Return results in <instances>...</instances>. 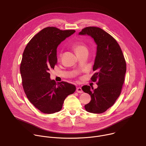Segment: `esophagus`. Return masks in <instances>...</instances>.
Here are the masks:
<instances>
[{
  "label": "esophagus",
  "mask_w": 146,
  "mask_h": 146,
  "mask_svg": "<svg viewBox=\"0 0 146 146\" xmlns=\"http://www.w3.org/2000/svg\"><path fill=\"white\" fill-rule=\"evenodd\" d=\"M76 92L78 93H82L83 91L81 87H77L76 88Z\"/></svg>",
  "instance_id": "1"
}]
</instances>
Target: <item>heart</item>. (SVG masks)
<instances>
[{
  "mask_svg": "<svg viewBox=\"0 0 146 146\" xmlns=\"http://www.w3.org/2000/svg\"><path fill=\"white\" fill-rule=\"evenodd\" d=\"M73 48L76 51L77 55H78L85 51H87V48L84 43H82L80 41H77L73 44ZM60 54H59V56H60Z\"/></svg>",
  "mask_w": 146,
  "mask_h": 146,
  "instance_id": "1",
  "label": "heart"
}]
</instances>
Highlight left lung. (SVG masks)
<instances>
[{"instance_id":"obj_1","label":"left lung","mask_w":146,"mask_h":146,"mask_svg":"<svg viewBox=\"0 0 146 146\" xmlns=\"http://www.w3.org/2000/svg\"><path fill=\"white\" fill-rule=\"evenodd\" d=\"M78 35L91 36L97 45L93 66L95 73L91 80L97 81L98 88L82 86V91L91 97L84 107L88 112L102 113L114 105L121 94L127 70L126 62L117 41L101 28L87 27Z\"/></svg>"}]
</instances>
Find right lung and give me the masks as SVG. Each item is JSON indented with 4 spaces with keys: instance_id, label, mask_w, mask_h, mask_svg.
Returning <instances> with one entry per match:
<instances>
[{
    "instance_id": "1",
    "label": "right lung",
    "mask_w": 146,
    "mask_h": 146,
    "mask_svg": "<svg viewBox=\"0 0 146 146\" xmlns=\"http://www.w3.org/2000/svg\"><path fill=\"white\" fill-rule=\"evenodd\" d=\"M75 32L46 28L30 40L24 50L20 66L23 88L30 102L42 113L59 111L66 98L76 91L72 84L51 80L48 73L57 63L58 46Z\"/></svg>"
}]
</instances>
